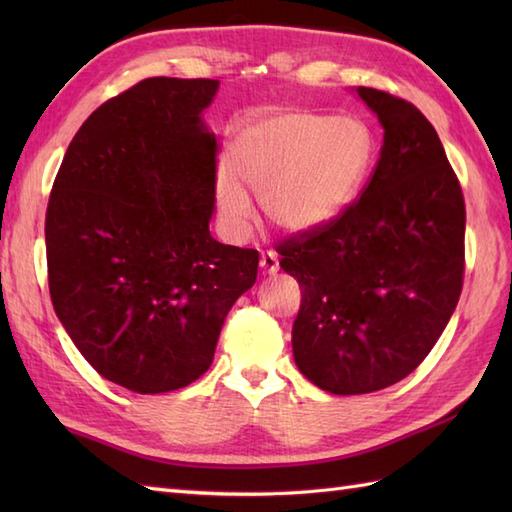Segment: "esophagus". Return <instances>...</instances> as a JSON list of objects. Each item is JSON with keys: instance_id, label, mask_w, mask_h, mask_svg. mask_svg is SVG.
I'll return each instance as SVG.
<instances>
[{"instance_id": "obj_1", "label": "esophagus", "mask_w": 512, "mask_h": 512, "mask_svg": "<svg viewBox=\"0 0 512 512\" xmlns=\"http://www.w3.org/2000/svg\"><path fill=\"white\" fill-rule=\"evenodd\" d=\"M259 266H262L266 275H275L279 270V257L275 250H264L262 257H259Z\"/></svg>"}]
</instances>
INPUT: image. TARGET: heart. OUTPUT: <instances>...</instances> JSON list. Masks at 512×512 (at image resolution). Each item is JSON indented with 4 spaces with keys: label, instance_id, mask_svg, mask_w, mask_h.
<instances>
[{
    "label": "heart",
    "instance_id": "b5f03b06",
    "mask_svg": "<svg viewBox=\"0 0 512 512\" xmlns=\"http://www.w3.org/2000/svg\"><path fill=\"white\" fill-rule=\"evenodd\" d=\"M374 158V136L356 116L284 112L244 129L233 149V177L217 180V204L228 228L246 233L255 193L284 231H308L339 215L361 189Z\"/></svg>",
    "mask_w": 512,
    "mask_h": 512
}]
</instances>
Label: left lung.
I'll return each mask as SVG.
<instances>
[{
  "label": "left lung",
  "mask_w": 512,
  "mask_h": 512,
  "mask_svg": "<svg viewBox=\"0 0 512 512\" xmlns=\"http://www.w3.org/2000/svg\"><path fill=\"white\" fill-rule=\"evenodd\" d=\"M356 92L385 129L372 176L339 215L275 246L301 288L295 363L336 396L409 376L447 328L464 281V195L438 132L405 99Z\"/></svg>",
  "instance_id": "1"
}]
</instances>
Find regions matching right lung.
I'll return each instance as SVG.
<instances>
[{
	"label": "right lung",
	"mask_w": 512,
	"mask_h": 512,
	"mask_svg": "<svg viewBox=\"0 0 512 512\" xmlns=\"http://www.w3.org/2000/svg\"><path fill=\"white\" fill-rule=\"evenodd\" d=\"M217 81L151 76L74 134L46 211L54 312L96 372L165 394L213 363L255 248L211 237L217 140L200 112Z\"/></svg>",
	"instance_id": "obj_1"
}]
</instances>
